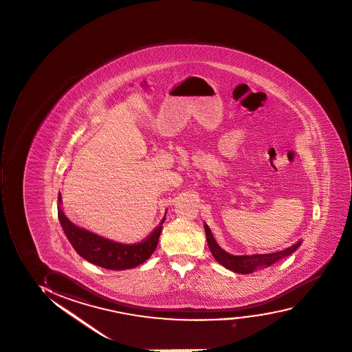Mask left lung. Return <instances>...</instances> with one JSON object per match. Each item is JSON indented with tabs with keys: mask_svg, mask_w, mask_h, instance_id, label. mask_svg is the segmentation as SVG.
<instances>
[{
	"mask_svg": "<svg viewBox=\"0 0 352 352\" xmlns=\"http://www.w3.org/2000/svg\"><path fill=\"white\" fill-rule=\"evenodd\" d=\"M204 229H206L208 246H209V250L212 252V256L216 261L230 271L240 273V274L252 273L258 267L271 266L272 263H276L280 258L292 254L301 243V241L296 242V245H293L292 247H288L286 250L270 253V254L232 255L217 245V242L215 241L208 226L204 225Z\"/></svg>",
	"mask_w": 352,
	"mask_h": 352,
	"instance_id": "8db88e82",
	"label": "left lung"
}]
</instances>
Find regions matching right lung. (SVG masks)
Wrapping results in <instances>:
<instances>
[{"instance_id":"add662e5","label":"right lung","mask_w":352,"mask_h":352,"mask_svg":"<svg viewBox=\"0 0 352 352\" xmlns=\"http://www.w3.org/2000/svg\"><path fill=\"white\" fill-rule=\"evenodd\" d=\"M58 204L60 223L76 253L89 263L112 271L130 270L146 261L156 250L163 227L162 223L166 220L163 219L160 226H157L153 233L143 241L133 245H125L99 236L97 234L91 233L72 223L60 207L61 194L58 196Z\"/></svg>"}]
</instances>
